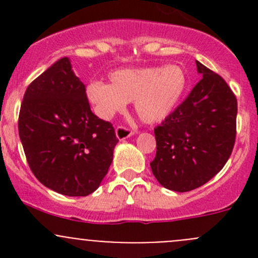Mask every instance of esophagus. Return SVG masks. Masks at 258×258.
I'll use <instances>...</instances> for the list:
<instances>
[{
  "instance_id": "34e87169",
  "label": "esophagus",
  "mask_w": 258,
  "mask_h": 258,
  "mask_svg": "<svg viewBox=\"0 0 258 258\" xmlns=\"http://www.w3.org/2000/svg\"><path fill=\"white\" fill-rule=\"evenodd\" d=\"M134 134L135 132L132 131V130L127 128V127L118 126L116 128V137L119 140V141H123V140L128 139V137H131Z\"/></svg>"
}]
</instances>
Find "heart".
Listing matches in <instances>:
<instances>
[{
	"label": "heart",
	"instance_id": "b5f03b06",
	"mask_svg": "<svg viewBox=\"0 0 258 258\" xmlns=\"http://www.w3.org/2000/svg\"><path fill=\"white\" fill-rule=\"evenodd\" d=\"M188 83L186 71L177 63L163 67L123 69L110 74V85L91 81L86 97L101 118H111L134 102L135 112L145 123H157L177 108Z\"/></svg>",
	"mask_w": 258,
	"mask_h": 258
}]
</instances>
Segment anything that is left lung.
<instances>
[{"label":"left lung","instance_id":"1","mask_svg":"<svg viewBox=\"0 0 258 258\" xmlns=\"http://www.w3.org/2000/svg\"><path fill=\"white\" fill-rule=\"evenodd\" d=\"M202 76L188 97L155 128L151 170L165 188L187 192L217 175L232 152L237 100L221 76L196 61Z\"/></svg>","mask_w":258,"mask_h":258}]
</instances>
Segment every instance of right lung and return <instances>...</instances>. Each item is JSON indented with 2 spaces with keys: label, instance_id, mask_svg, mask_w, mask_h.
<instances>
[{
  "label": "right lung",
  "instance_id": "add662e5",
  "mask_svg": "<svg viewBox=\"0 0 258 258\" xmlns=\"http://www.w3.org/2000/svg\"><path fill=\"white\" fill-rule=\"evenodd\" d=\"M18 132L36 178L57 194L87 196L107 175L118 140L110 122L92 113L86 86L69 57L26 90Z\"/></svg>",
  "mask_w": 258,
  "mask_h": 258
}]
</instances>
